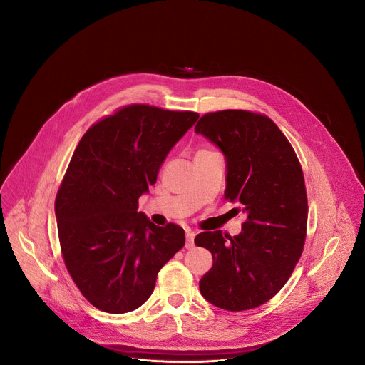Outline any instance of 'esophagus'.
Returning <instances> with one entry per match:
<instances>
[{"label": "esophagus", "mask_w": 365, "mask_h": 365, "mask_svg": "<svg viewBox=\"0 0 365 365\" xmlns=\"http://www.w3.org/2000/svg\"><path fill=\"white\" fill-rule=\"evenodd\" d=\"M195 231L187 230L186 231V248H192L193 247V240H195Z\"/></svg>", "instance_id": "obj_1"}]
</instances>
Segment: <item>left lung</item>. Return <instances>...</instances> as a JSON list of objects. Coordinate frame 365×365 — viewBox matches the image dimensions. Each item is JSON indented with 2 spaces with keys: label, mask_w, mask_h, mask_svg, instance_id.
<instances>
[{
  "label": "left lung",
  "mask_w": 365,
  "mask_h": 365,
  "mask_svg": "<svg viewBox=\"0 0 365 365\" xmlns=\"http://www.w3.org/2000/svg\"><path fill=\"white\" fill-rule=\"evenodd\" d=\"M195 131L222 150L228 170L224 196L238 203L235 214L245 215L238 235H196L195 244L214 258L199 289L221 309H254L280 292L302 255L307 225L302 166L286 135L263 114L207 113Z\"/></svg>",
  "instance_id": "left-lung-1"
}]
</instances>
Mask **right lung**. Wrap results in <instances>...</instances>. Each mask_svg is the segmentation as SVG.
I'll return each mask as SVG.
<instances>
[{"label": "right lung", "mask_w": 365, "mask_h": 365, "mask_svg": "<svg viewBox=\"0 0 365 365\" xmlns=\"http://www.w3.org/2000/svg\"><path fill=\"white\" fill-rule=\"evenodd\" d=\"M199 118L131 103L89 127L55 200L65 266L83 297L108 314L140 307L160 269L185 245L176 224L137 212L172 147Z\"/></svg>", "instance_id": "add662e5"}]
</instances>
